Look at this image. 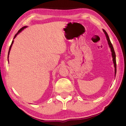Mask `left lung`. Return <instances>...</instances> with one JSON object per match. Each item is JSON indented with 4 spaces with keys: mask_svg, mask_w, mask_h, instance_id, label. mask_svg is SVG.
<instances>
[{
    "mask_svg": "<svg viewBox=\"0 0 126 126\" xmlns=\"http://www.w3.org/2000/svg\"><path fill=\"white\" fill-rule=\"evenodd\" d=\"M103 31L104 32V34H105V35L106 36V38H107V40L108 41V45H109L110 48V50H111V52H112V58H113V63H114V68H115V77H116V71H117V69H116V54H115V52H114V48H113V47L112 44L111 43V42L110 41V38L108 37V35L107 33L106 32L104 31V29H103Z\"/></svg>",
    "mask_w": 126,
    "mask_h": 126,
    "instance_id": "left-lung-1",
    "label": "left lung"
}]
</instances>
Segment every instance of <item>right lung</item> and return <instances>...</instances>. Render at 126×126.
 Wrapping results in <instances>:
<instances>
[{"label":"right lung","mask_w":126,"mask_h":126,"mask_svg":"<svg viewBox=\"0 0 126 126\" xmlns=\"http://www.w3.org/2000/svg\"><path fill=\"white\" fill-rule=\"evenodd\" d=\"M27 26H25V27H23V28H21L20 30H19L18 31V33H17L16 35H15V36H14V39L16 37V36L20 32H21V31H23V29H25V28H27ZM13 42H14V40H13L12 41V44H11V45H10V48H9V52H8V57H9V53H10V49H11V48H12V44H13Z\"/></svg>","instance_id":"right-lung-1"}]
</instances>
